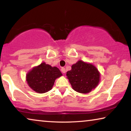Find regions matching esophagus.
<instances>
[{
    "label": "esophagus",
    "instance_id": "obj_1",
    "mask_svg": "<svg viewBox=\"0 0 131 131\" xmlns=\"http://www.w3.org/2000/svg\"><path fill=\"white\" fill-rule=\"evenodd\" d=\"M61 71L63 73H66V70L65 68H64V67L61 68Z\"/></svg>",
    "mask_w": 131,
    "mask_h": 131
}]
</instances>
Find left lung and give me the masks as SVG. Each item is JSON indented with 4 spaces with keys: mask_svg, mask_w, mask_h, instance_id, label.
I'll return each instance as SVG.
<instances>
[{
    "mask_svg": "<svg viewBox=\"0 0 131 131\" xmlns=\"http://www.w3.org/2000/svg\"><path fill=\"white\" fill-rule=\"evenodd\" d=\"M66 76L73 89L82 94H87L95 88L100 78L99 71L94 65L81 60L72 65Z\"/></svg>",
    "mask_w": 131,
    "mask_h": 131,
    "instance_id": "1",
    "label": "left lung"
}]
</instances>
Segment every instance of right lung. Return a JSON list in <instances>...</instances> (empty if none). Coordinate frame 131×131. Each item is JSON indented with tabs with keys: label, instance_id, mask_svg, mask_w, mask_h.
<instances>
[{
	"label": "right lung",
	"instance_id": "right-lung-1",
	"mask_svg": "<svg viewBox=\"0 0 131 131\" xmlns=\"http://www.w3.org/2000/svg\"><path fill=\"white\" fill-rule=\"evenodd\" d=\"M61 76L62 73L58 68L43 62L27 74L26 80L33 91L43 94L51 90L55 79Z\"/></svg>",
	"mask_w": 131,
	"mask_h": 131
}]
</instances>
